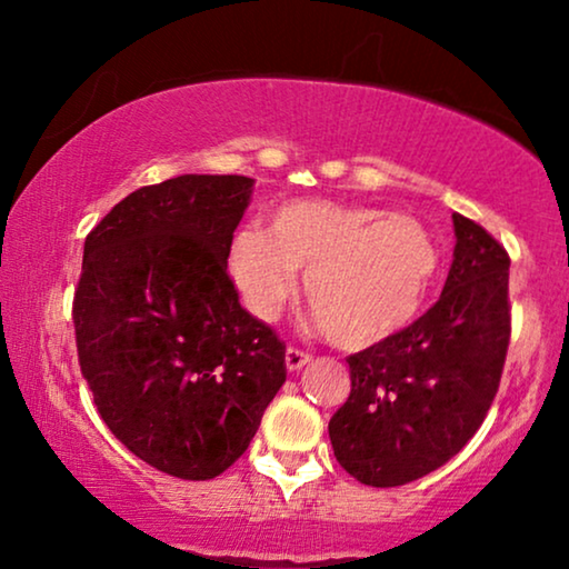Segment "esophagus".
Wrapping results in <instances>:
<instances>
[{"label": "esophagus", "instance_id": "obj_1", "mask_svg": "<svg viewBox=\"0 0 569 569\" xmlns=\"http://www.w3.org/2000/svg\"><path fill=\"white\" fill-rule=\"evenodd\" d=\"M284 362H287V370H300L306 368V365L310 362V355L306 352V349H298V347H287V355H284Z\"/></svg>", "mask_w": 569, "mask_h": 569}]
</instances>
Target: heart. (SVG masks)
<instances>
[{
    "mask_svg": "<svg viewBox=\"0 0 569 569\" xmlns=\"http://www.w3.org/2000/svg\"><path fill=\"white\" fill-rule=\"evenodd\" d=\"M230 274L256 318H274L306 271V298L326 337L345 349L393 339L415 321L440 267L417 217L365 204L298 199L277 207L267 232L232 238Z\"/></svg>",
    "mask_w": 569,
    "mask_h": 569,
    "instance_id": "b5f03b06",
    "label": "heart"
}]
</instances>
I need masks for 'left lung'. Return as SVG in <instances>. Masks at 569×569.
Masks as SVG:
<instances>
[{"mask_svg": "<svg viewBox=\"0 0 569 569\" xmlns=\"http://www.w3.org/2000/svg\"><path fill=\"white\" fill-rule=\"evenodd\" d=\"M456 251L440 300L383 345L349 355L352 391L329 422L333 456L368 487H401L473 438L510 345V256L453 214Z\"/></svg>", "mask_w": 569, "mask_h": 569, "instance_id": "1", "label": "left lung"}]
</instances>
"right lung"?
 Here are the masks:
<instances>
[{"instance_id": "add662e5", "label": "right lung", "mask_w": 569, "mask_h": 569, "mask_svg": "<svg viewBox=\"0 0 569 569\" xmlns=\"http://www.w3.org/2000/svg\"><path fill=\"white\" fill-rule=\"evenodd\" d=\"M248 176H178L121 199L84 238L77 360L137 458L204 481L230 469L287 378L284 341L248 313L228 256Z\"/></svg>"}]
</instances>
